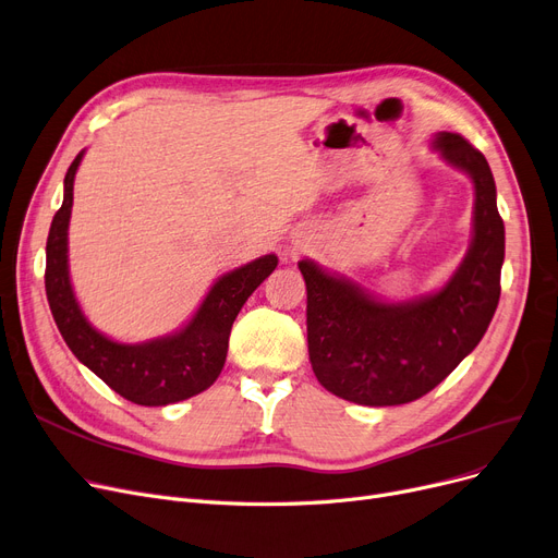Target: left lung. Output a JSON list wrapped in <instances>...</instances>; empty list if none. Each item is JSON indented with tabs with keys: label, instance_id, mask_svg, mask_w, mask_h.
<instances>
[{
	"label": "left lung",
	"instance_id": "obj_1",
	"mask_svg": "<svg viewBox=\"0 0 558 558\" xmlns=\"http://www.w3.org/2000/svg\"><path fill=\"white\" fill-rule=\"evenodd\" d=\"M433 148L474 182L472 244L440 292L383 303L303 259L307 353L317 380L360 405L410 403L440 385L486 335L499 303L504 221L490 166L470 141L440 132Z\"/></svg>",
	"mask_w": 558,
	"mask_h": 558
}]
</instances>
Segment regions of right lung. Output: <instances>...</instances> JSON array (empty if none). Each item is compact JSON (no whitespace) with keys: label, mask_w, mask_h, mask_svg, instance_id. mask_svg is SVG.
Returning <instances> with one entry per match:
<instances>
[{"label":"right lung","mask_w":558,"mask_h":558,"mask_svg":"<svg viewBox=\"0 0 558 558\" xmlns=\"http://www.w3.org/2000/svg\"><path fill=\"white\" fill-rule=\"evenodd\" d=\"M84 150L70 163L63 180V205L47 234L45 292L68 349L113 392L138 405H168L196 397L219 378L236 314L248 296L278 266L276 255L257 257L221 276L209 289L193 319L175 335L143 344H120L95 330L75 299L68 271V223L72 184Z\"/></svg>","instance_id":"add662e5"}]
</instances>
